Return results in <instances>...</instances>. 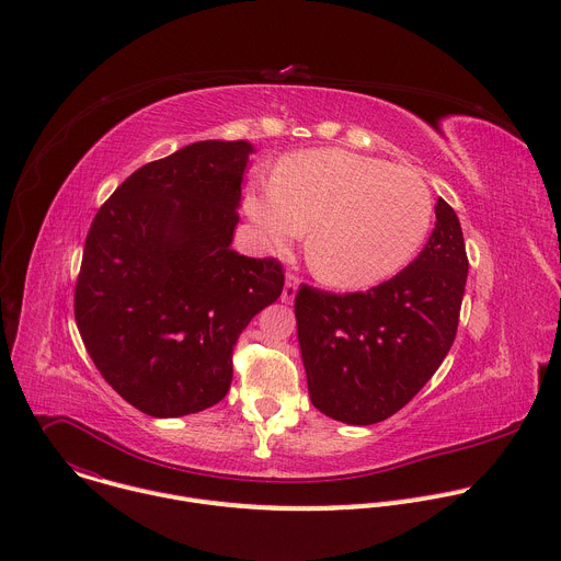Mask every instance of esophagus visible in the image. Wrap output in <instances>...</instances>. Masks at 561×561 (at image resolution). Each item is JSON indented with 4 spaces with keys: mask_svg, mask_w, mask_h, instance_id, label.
Segmentation results:
<instances>
[{
    "mask_svg": "<svg viewBox=\"0 0 561 561\" xmlns=\"http://www.w3.org/2000/svg\"><path fill=\"white\" fill-rule=\"evenodd\" d=\"M297 288H299V277L295 273H288L284 290H282V301L290 304L295 299V295H297Z\"/></svg>",
    "mask_w": 561,
    "mask_h": 561,
    "instance_id": "34e87169",
    "label": "esophagus"
}]
</instances>
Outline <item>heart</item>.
<instances>
[{
	"mask_svg": "<svg viewBox=\"0 0 561 561\" xmlns=\"http://www.w3.org/2000/svg\"><path fill=\"white\" fill-rule=\"evenodd\" d=\"M244 208L275 247L310 228V271L351 290L402 271L433 221V195L415 171L337 148L284 157L271 184L247 191Z\"/></svg>",
	"mask_w": 561,
	"mask_h": 561,
	"instance_id": "1",
	"label": "heart"
}]
</instances>
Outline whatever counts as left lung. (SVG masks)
Returning <instances> with one entry per match:
<instances>
[{"label":"left lung","instance_id":"8db88e82","mask_svg":"<svg viewBox=\"0 0 561 561\" xmlns=\"http://www.w3.org/2000/svg\"><path fill=\"white\" fill-rule=\"evenodd\" d=\"M435 217L424 251L394 277L344 295L299 286L297 337L317 411L355 426L383 422L448 355L468 257L459 219L442 197Z\"/></svg>","mask_w":561,"mask_h":561}]
</instances>
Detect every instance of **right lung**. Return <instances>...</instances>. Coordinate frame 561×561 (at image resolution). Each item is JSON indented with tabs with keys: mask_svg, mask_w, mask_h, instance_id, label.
<instances>
[{
	"mask_svg": "<svg viewBox=\"0 0 561 561\" xmlns=\"http://www.w3.org/2000/svg\"><path fill=\"white\" fill-rule=\"evenodd\" d=\"M253 146L195 141L137 169L98 210L75 322L102 377L150 417L215 407L232 351L284 288L275 257L230 249Z\"/></svg>",
	"mask_w": 561,
	"mask_h": 561,
	"instance_id": "add662e5",
	"label": "right lung"
}]
</instances>
